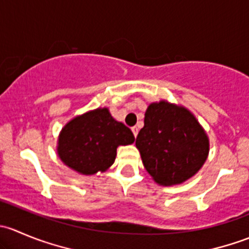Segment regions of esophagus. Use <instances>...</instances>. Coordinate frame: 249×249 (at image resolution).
I'll use <instances>...</instances> for the list:
<instances>
[{
	"label": "esophagus",
	"mask_w": 249,
	"mask_h": 249,
	"mask_svg": "<svg viewBox=\"0 0 249 249\" xmlns=\"http://www.w3.org/2000/svg\"><path fill=\"white\" fill-rule=\"evenodd\" d=\"M131 130H132V132H134V136L136 137L137 134H139V127H137V126H132Z\"/></svg>",
	"instance_id": "1"
}]
</instances>
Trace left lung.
<instances>
[{
  "label": "left lung",
  "mask_w": 249,
  "mask_h": 249,
  "mask_svg": "<svg viewBox=\"0 0 249 249\" xmlns=\"http://www.w3.org/2000/svg\"><path fill=\"white\" fill-rule=\"evenodd\" d=\"M208 139L194 115L166 101L149 105L136 137L143 165L161 185L179 184L201 169Z\"/></svg>",
  "instance_id": "obj_1"
}]
</instances>
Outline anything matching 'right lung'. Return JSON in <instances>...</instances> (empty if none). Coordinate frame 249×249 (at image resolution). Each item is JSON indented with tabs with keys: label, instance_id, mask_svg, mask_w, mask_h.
Listing matches in <instances>:
<instances>
[{
	"label": "right lung",
	"instance_id": "obj_1",
	"mask_svg": "<svg viewBox=\"0 0 249 249\" xmlns=\"http://www.w3.org/2000/svg\"><path fill=\"white\" fill-rule=\"evenodd\" d=\"M131 130L99 108L74 118L62 129L57 153L69 167L83 175L106 171L114 162L118 145L134 143Z\"/></svg>",
	"mask_w": 249,
	"mask_h": 249
}]
</instances>
